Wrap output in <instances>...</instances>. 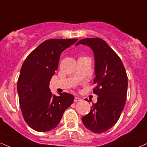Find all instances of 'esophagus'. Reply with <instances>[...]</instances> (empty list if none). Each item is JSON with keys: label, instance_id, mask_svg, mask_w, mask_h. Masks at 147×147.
<instances>
[{"label": "esophagus", "instance_id": "1", "mask_svg": "<svg viewBox=\"0 0 147 147\" xmlns=\"http://www.w3.org/2000/svg\"><path fill=\"white\" fill-rule=\"evenodd\" d=\"M81 100V98H79V97H77V96H75V102H77V101H80Z\"/></svg>", "mask_w": 147, "mask_h": 147}]
</instances>
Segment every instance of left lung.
I'll return each mask as SVG.
<instances>
[{"label":"left lung","instance_id":"left-lung-1","mask_svg":"<svg viewBox=\"0 0 147 147\" xmlns=\"http://www.w3.org/2000/svg\"><path fill=\"white\" fill-rule=\"evenodd\" d=\"M88 46L94 56L93 92L98 95L90 112L81 118L84 126L96 134L106 131L119 119L127 98L128 79L118 55L100 38H85L76 46ZM88 101V100L85 99Z\"/></svg>","mask_w":147,"mask_h":147}]
</instances>
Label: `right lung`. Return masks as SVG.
Here are the masks:
<instances>
[{
    "label": "right lung",
    "mask_w": 147,
    "mask_h": 147,
    "mask_svg": "<svg viewBox=\"0 0 147 147\" xmlns=\"http://www.w3.org/2000/svg\"><path fill=\"white\" fill-rule=\"evenodd\" d=\"M77 41V39L46 40L23 63L17 85L19 102L24 121L37 131L55 128L74 101L70 94H53L49 84L57 70L61 53Z\"/></svg>",
    "instance_id": "1"
}]
</instances>
